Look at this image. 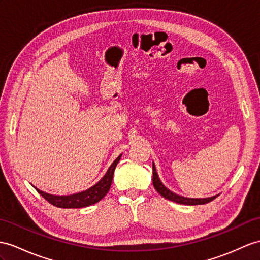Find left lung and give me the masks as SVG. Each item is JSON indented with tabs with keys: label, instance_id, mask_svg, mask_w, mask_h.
I'll return each mask as SVG.
<instances>
[{
	"label": "left lung",
	"instance_id": "left-lung-1",
	"mask_svg": "<svg viewBox=\"0 0 260 260\" xmlns=\"http://www.w3.org/2000/svg\"><path fill=\"white\" fill-rule=\"evenodd\" d=\"M152 169H153V179H152V181H153L154 188L156 189L157 193L161 194L164 199H167L169 201H172V202H175V203L184 204V205H202V204L210 203L211 201L215 200L219 195V194L214 195V196H211V198H204V199H192V198H185V196L175 194L172 191H170V189L161 182L159 175L156 173L154 163H152Z\"/></svg>",
	"mask_w": 260,
	"mask_h": 260
}]
</instances>
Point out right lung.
Segmentation results:
<instances>
[{
	"label": "right lung",
	"mask_w": 260,
	"mask_h": 260,
	"mask_svg": "<svg viewBox=\"0 0 260 260\" xmlns=\"http://www.w3.org/2000/svg\"><path fill=\"white\" fill-rule=\"evenodd\" d=\"M121 155L120 154L117 159L112 162L110 168L107 171L106 174L103 176L99 182L96 184L92 185L91 187L85 189V191L75 193L71 195H54V194H48L41 191V189L36 188V191L39 192L44 199L50 204L54 206L61 207V208H80L85 206H89L92 204H96L100 200L105 198V195L108 193L110 189L112 179H113V173H115V169L117 167L118 162L121 159Z\"/></svg>",
	"instance_id": "add662e5"
}]
</instances>
